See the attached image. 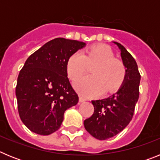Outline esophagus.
Returning a JSON list of instances; mask_svg holds the SVG:
<instances>
[{"label":"esophagus","mask_w":160,"mask_h":160,"mask_svg":"<svg viewBox=\"0 0 160 160\" xmlns=\"http://www.w3.org/2000/svg\"><path fill=\"white\" fill-rule=\"evenodd\" d=\"M85 101H86V99H85L84 98L81 97V96L79 97V102H85Z\"/></svg>","instance_id":"1"}]
</instances>
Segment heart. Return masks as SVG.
<instances>
[{
	"instance_id": "obj_1",
	"label": "heart",
	"mask_w": 160,
	"mask_h": 160,
	"mask_svg": "<svg viewBox=\"0 0 160 160\" xmlns=\"http://www.w3.org/2000/svg\"><path fill=\"white\" fill-rule=\"evenodd\" d=\"M91 76L78 79L74 87L86 97L98 95L102 90L111 93L118 90L126 78V68L122 61L115 58L113 51L106 45L90 47L84 53L76 52L69 58L66 72L71 80L81 77L88 66Z\"/></svg>"
}]
</instances>
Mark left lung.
Wrapping results in <instances>:
<instances>
[{
  "mask_svg": "<svg viewBox=\"0 0 160 160\" xmlns=\"http://www.w3.org/2000/svg\"><path fill=\"white\" fill-rule=\"evenodd\" d=\"M114 43L121 50V58L127 69L125 80L115 94L104 99L91 101L94 114L84 121L85 129L99 140L118 135L129 124L139 96L141 76L136 62L123 46Z\"/></svg>",
  "mask_w": 160,
  "mask_h": 160,
  "instance_id": "8db88e82",
  "label": "left lung"
}]
</instances>
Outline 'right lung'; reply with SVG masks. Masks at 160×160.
<instances>
[{"label":"right lung","instance_id":"add662e5","mask_svg":"<svg viewBox=\"0 0 160 160\" xmlns=\"http://www.w3.org/2000/svg\"><path fill=\"white\" fill-rule=\"evenodd\" d=\"M86 43L58 38L27 58L18 78L19 116L31 131L48 135L60 128L65 111L78 102L66 72L69 58Z\"/></svg>","mask_w":160,"mask_h":160}]
</instances>
